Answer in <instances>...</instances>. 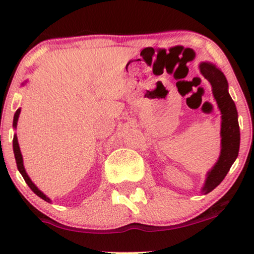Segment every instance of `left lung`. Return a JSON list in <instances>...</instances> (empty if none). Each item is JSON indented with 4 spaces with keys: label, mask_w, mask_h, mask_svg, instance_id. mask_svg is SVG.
<instances>
[{
    "label": "left lung",
    "mask_w": 254,
    "mask_h": 254,
    "mask_svg": "<svg viewBox=\"0 0 254 254\" xmlns=\"http://www.w3.org/2000/svg\"><path fill=\"white\" fill-rule=\"evenodd\" d=\"M199 71L210 82L212 95L221 112V153L216 164L206 173L200 190L203 194H206L220 185L237 160L240 148V129L237 107L229 95L228 81L223 72L210 62L200 63Z\"/></svg>",
    "instance_id": "8db88e82"
}]
</instances>
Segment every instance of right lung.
<instances>
[{"label": "right lung", "mask_w": 254, "mask_h": 254, "mask_svg": "<svg viewBox=\"0 0 254 254\" xmlns=\"http://www.w3.org/2000/svg\"><path fill=\"white\" fill-rule=\"evenodd\" d=\"M26 83V81L24 82V84ZM20 112H21V109H17L15 115H14V119H13V127L14 129H16V125H17V119H19V116H20ZM13 150H14V156H15V161H16V166H17V170H19L20 173H21V176L24 177L26 184H27L28 186H30V189L32 191L34 192V193L37 194V196H39L42 199L46 200V202L50 203L51 199L49 198L48 196H45V194L43 193L42 191L39 190V189L37 188L36 185H34V183L32 182L31 178L28 177V174L26 173V170L24 167V160H22V155H21V150H20V147H19V142H17V137H16V133L14 135V138H13Z\"/></svg>", "instance_id": "obj_1"}]
</instances>
